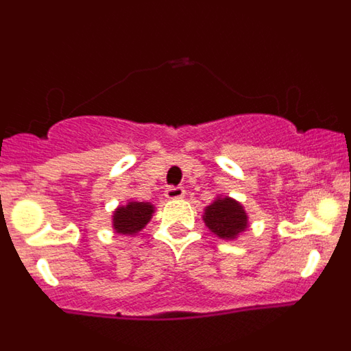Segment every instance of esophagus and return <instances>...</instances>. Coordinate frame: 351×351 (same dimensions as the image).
<instances>
[{"instance_id": "1", "label": "esophagus", "mask_w": 351, "mask_h": 351, "mask_svg": "<svg viewBox=\"0 0 351 351\" xmlns=\"http://www.w3.org/2000/svg\"><path fill=\"white\" fill-rule=\"evenodd\" d=\"M186 190L182 186H169L165 190V197L169 200H179V198H184Z\"/></svg>"}]
</instances>
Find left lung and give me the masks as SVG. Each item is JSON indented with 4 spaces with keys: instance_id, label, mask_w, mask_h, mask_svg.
Here are the masks:
<instances>
[{
    "instance_id": "left-lung-1",
    "label": "left lung",
    "mask_w": 351,
    "mask_h": 351,
    "mask_svg": "<svg viewBox=\"0 0 351 351\" xmlns=\"http://www.w3.org/2000/svg\"><path fill=\"white\" fill-rule=\"evenodd\" d=\"M204 223L219 239L234 241L247 228V214L234 198L218 197L204 209Z\"/></svg>"
}]
</instances>
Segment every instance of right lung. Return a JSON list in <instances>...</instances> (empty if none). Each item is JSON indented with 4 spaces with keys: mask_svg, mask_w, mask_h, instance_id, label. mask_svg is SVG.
I'll return each instance as SVG.
<instances>
[{
    "mask_svg": "<svg viewBox=\"0 0 351 351\" xmlns=\"http://www.w3.org/2000/svg\"><path fill=\"white\" fill-rule=\"evenodd\" d=\"M153 213L154 207L149 202H128L117 207L112 216L114 230L123 235H135L151 221Z\"/></svg>",
    "mask_w": 351,
    "mask_h": 351,
    "instance_id": "right-lung-1",
    "label": "right lung"
}]
</instances>
